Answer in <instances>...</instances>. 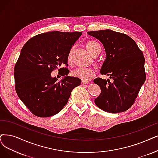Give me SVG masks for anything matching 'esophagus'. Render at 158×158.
Listing matches in <instances>:
<instances>
[{
	"mask_svg": "<svg viewBox=\"0 0 158 158\" xmlns=\"http://www.w3.org/2000/svg\"><path fill=\"white\" fill-rule=\"evenodd\" d=\"M89 84V81H81V84L83 85H85V84Z\"/></svg>",
	"mask_w": 158,
	"mask_h": 158,
	"instance_id": "1",
	"label": "esophagus"
}]
</instances>
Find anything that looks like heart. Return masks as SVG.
I'll return each mask as SVG.
<instances>
[{
    "label": "heart",
    "mask_w": 158,
    "mask_h": 158,
    "mask_svg": "<svg viewBox=\"0 0 158 158\" xmlns=\"http://www.w3.org/2000/svg\"><path fill=\"white\" fill-rule=\"evenodd\" d=\"M86 47L92 56H94L101 52V47L98 43L94 41H88L86 44ZM67 60L69 62H71L73 60V48L69 50ZM74 77L78 78L82 81H88L90 80L95 74V71L92 68L78 67L74 69L71 73Z\"/></svg>",
    "instance_id": "1"
}]
</instances>
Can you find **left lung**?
Wrapping results in <instances>:
<instances>
[{
	"mask_svg": "<svg viewBox=\"0 0 158 158\" xmlns=\"http://www.w3.org/2000/svg\"><path fill=\"white\" fill-rule=\"evenodd\" d=\"M102 43L106 59L100 74L109 79L97 78L94 83L100 87L94 103L102 110L117 113L128 110L146 80L144 58L137 43L128 35L111 30L88 31Z\"/></svg>",
	"mask_w": 158,
	"mask_h": 158,
	"instance_id": "8db88e82",
	"label": "left lung"
}]
</instances>
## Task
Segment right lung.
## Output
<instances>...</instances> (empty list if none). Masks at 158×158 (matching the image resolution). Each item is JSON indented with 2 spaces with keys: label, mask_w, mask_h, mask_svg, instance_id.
<instances>
[{
  "label": "right lung",
  "mask_w": 158,
  "mask_h": 158,
  "mask_svg": "<svg viewBox=\"0 0 158 158\" xmlns=\"http://www.w3.org/2000/svg\"><path fill=\"white\" fill-rule=\"evenodd\" d=\"M81 31H53L30 39L21 49L14 69L15 90L21 100L34 115L48 117L59 113L67 104L81 80L68 76L67 56ZM58 68L61 81L51 76Z\"/></svg>",
  "instance_id": "1"
}]
</instances>
